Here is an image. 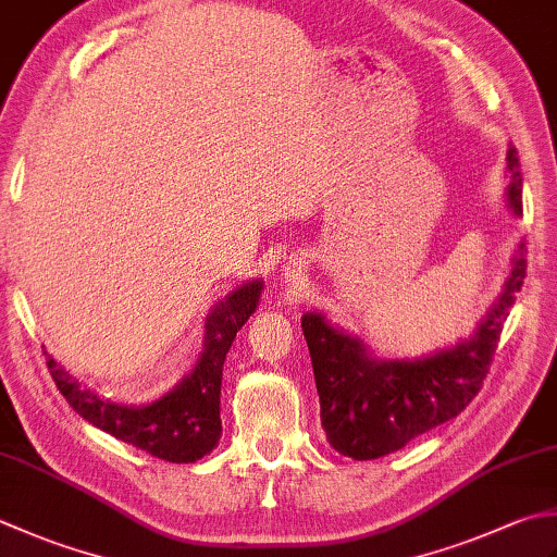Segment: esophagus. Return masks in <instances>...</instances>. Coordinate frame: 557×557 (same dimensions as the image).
I'll list each match as a JSON object with an SVG mask.
<instances>
[{"instance_id":"obj_1","label":"esophagus","mask_w":557,"mask_h":557,"mask_svg":"<svg viewBox=\"0 0 557 557\" xmlns=\"http://www.w3.org/2000/svg\"><path fill=\"white\" fill-rule=\"evenodd\" d=\"M285 277H287L289 282L301 280V268H297V263H289V265L285 268Z\"/></svg>"}]
</instances>
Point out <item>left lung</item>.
<instances>
[{"instance_id":"8db88e82","label":"left lung","mask_w":557,"mask_h":557,"mask_svg":"<svg viewBox=\"0 0 557 557\" xmlns=\"http://www.w3.org/2000/svg\"><path fill=\"white\" fill-rule=\"evenodd\" d=\"M507 169L511 178L507 198L515 214H521V173L515 147L507 151ZM524 277L527 246L519 244L505 292L471 341L418 362L372 359L357 337L335 331L321 313L304 315L301 329L311 352L321 424L333 449L355 461L381 459L459 416L483 388Z\"/></svg>"}]
</instances>
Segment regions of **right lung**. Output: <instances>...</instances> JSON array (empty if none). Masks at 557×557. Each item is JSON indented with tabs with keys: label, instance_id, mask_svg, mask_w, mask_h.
Returning <instances> with one entry per match:
<instances>
[{
	"label": "right lung",
	"instance_id": "add662e5",
	"mask_svg": "<svg viewBox=\"0 0 557 557\" xmlns=\"http://www.w3.org/2000/svg\"><path fill=\"white\" fill-rule=\"evenodd\" d=\"M260 289L263 285L258 280L238 287L210 313L205 325V350L193 374L151 406H117L96 396L48 359L54 386L84 420L115 440L171 463L198 461L222 437V367L236 333L256 311Z\"/></svg>",
	"mask_w": 557,
	"mask_h": 557
}]
</instances>
